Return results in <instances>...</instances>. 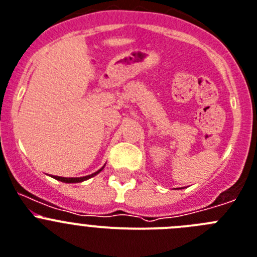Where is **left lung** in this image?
Returning a JSON list of instances; mask_svg holds the SVG:
<instances>
[{
	"instance_id": "left-lung-1",
	"label": "left lung",
	"mask_w": 257,
	"mask_h": 257,
	"mask_svg": "<svg viewBox=\"0 0 257 257\" xmlns=\"http://www.w3.org/2000/svg\"><path fill=\"white\" fill-rule=\"evenodd\" d=\"M177 189H178V188H177Z\"/></svg>"
}]
</instances>
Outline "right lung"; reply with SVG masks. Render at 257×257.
Here are the masks:
<instances>
[{
  "instance_id": "right-lung-1",
  "label": "right lung",
  "mask_w": 257,
  "mask_h": 257,
  "mask_svg": "<svg viewBox=\"0 0 257 257\" xmlns=\"http://www.w3.org/2000/svg\"><path fill=\"white\" fill-rule=\"evenodd\" d=\"M103 168H105V165H103L102 168L100 169V170H97V172H94L93 174L85 175V177H79V178H65V177H56V175H54V178H55V179L60 180V182H64V183H80V182H83V180H87V179H89V178H92V177H94V175L98 174V173H100Z\"/></svg>"
}]
</instances>
